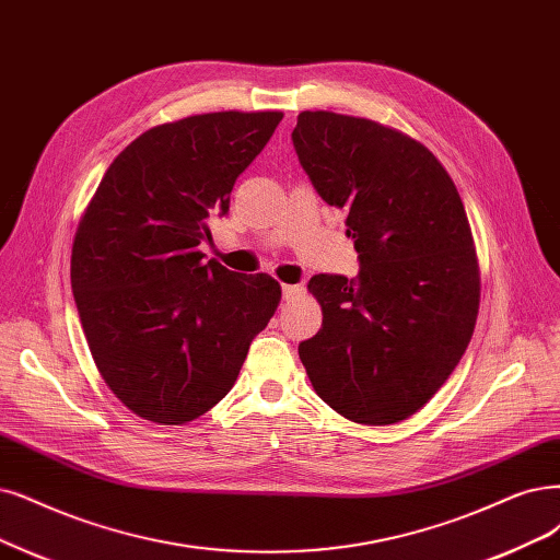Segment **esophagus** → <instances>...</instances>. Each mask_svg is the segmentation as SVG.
<instances>
[{"mask_svg": "<svg viewBox=\"0 0 560 560\" xmlns=\"http://www.w3.org/2000/svg\"><path fill=\"white\" fill-rule=\"evenodd\" d=\"M302 293V285L300 283H285V285H281V295H283V300L288 302V300H293L295 295H300Z\"/></svg>", "mask_w": 560, "mask_h": 560, "instance_id": "34e87169", "label": "esophagus"}]
</instances>
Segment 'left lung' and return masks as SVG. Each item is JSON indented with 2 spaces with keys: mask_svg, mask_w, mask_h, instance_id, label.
<instances>
[{
  "mask_svg": "<svg viewBox=\"0 0 560 560\" xmlns=\"http://www.w3.org/2000/svg\"><path fill=\"white\" fill-rule=\"evenodd\" d=\"M293 148L316 194L348 212L360 272L308 281L323 306L300 343L318 397L360 424H395L450 378L480 306L464 202L424 144L362 117L298 115Z\"/></svg>",
  "mask_w": 560,
  "mask_h": 560,
  "instance_id": "1",
  "label": "left lung"
}]
</instances>
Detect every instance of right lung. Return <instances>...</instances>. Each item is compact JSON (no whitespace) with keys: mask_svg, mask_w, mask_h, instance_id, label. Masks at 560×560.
<instances>
[{"mask_svg":"<svg viewBox=\"0 0 560 560\" xmlns=\"http://www.w3.org/2000/svg\"><path fill=\"white\" fill-rule=\"evenodd\" d=\"M281 113H207L138 136L80 219L71 288L92 358L136 416L184 424L237 381L281 288L207 260L210 217L272 138Z\"/></svg>","mask_w":560,"mask_h":560,"instance_id":"obj_1","label":"right lung"}]
</instances>
